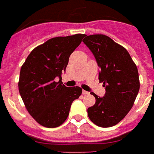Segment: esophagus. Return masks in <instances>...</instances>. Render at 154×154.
Instances as JSON below:
<instances>
[{
	"mask_svg": "<svg viewBox=\"0 0 154 154\" xmlns=\"http://www.w3.org/2000/svg\"><path fill=\"white\" fill-rule=\"evenodd\" d=\"M89 94V92L86 91H84V90H83V94L86 95V94Z\"/></svg>",
	"mask_w": 154,
	"mask_h": 154,
	"instance_id": "obj_1",
	"label": "esophagus"
}]
</instances>
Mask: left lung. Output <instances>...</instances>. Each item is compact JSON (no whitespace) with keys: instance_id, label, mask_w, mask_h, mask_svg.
Wrapping results in <instances>:
<instances>
[{"instance_id":"left-lung-1","label":"left lung","mask_w":154,"mask_h":154,"mask_svg":"<svg viewBox=\"0 0 154 154\" xmlns=\"http://www.w3.org/2000/svg\"><path fill=\"white\" fill-rule=\"evenodd\" d=\"M83 42L95 57L98 79L106 89L103 98L91 93L96 102L87 109L88 117L100 127L115 126L131 110L139 91L137 66L127 50L107 35H86Z\"/></svg>"}]
</instances>
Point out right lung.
<instances>
[{"mask_svg":"<svg viewBox=\"0 0 154 154\" xmlns=\"http://www.w3.org/2000/svg\"><path fill=\"white\" fill-rule=\"evenodd\" d=\"M85 34L51 38L31 51L20 72L19 92L30 115L41 126L55 128L69 114L71 103L82 94L79 87L63 84L71 54ZM59 78L60 81L56 82Z\"/></svg>","mask_w":154,"mask_h":154,"instance_id":"obj_1","label":"right lung"}]
</instances>
